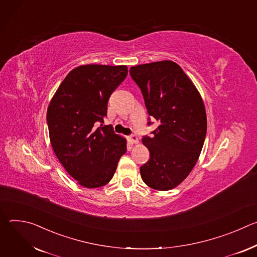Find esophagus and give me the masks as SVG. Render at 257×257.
Returning a JSON list of instances; mask_svg holds the SVG:
<instances>
[{
  "label": "esophagus",
  "instance_id": "obj_1",
  "mask_svg": "<svg viewBox=\"0 0 257 257\" xmlns=\"http://www.w3.org/2000/svg\"><path fill=\"white\" fill-rule=\"evenodd\" d=\"M129 140H130V142L132 143V144H136V143H138V138H137V136L136 135H131V136H129Z\"/></svg>",
  "mask_w": 257,
  "mask_h": 257
}]
</instances>
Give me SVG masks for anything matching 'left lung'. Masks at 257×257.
Masks as SVG:
<instances>
[{
	"mask_svg": "<svg viewBox=\"0 0 257 257\" xmlns=\"http://www.w3.org/2000/svg\"><path fill=\"white\" fill-rule=\"evenodd\" d=\"M130 75L142 92L149 115L160 123L152 137L142 138L151 158L140 167L141 178L153 189H173L187 178L201 153L207 128L203 100L173 61L133 66Z\"/></svg>",
	"mask_w": 257,
	"mask_h": 257,
	"instance_id": "1",
	"label": "left lung"
}]
</instances>
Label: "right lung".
Returning <instances> with one entry per match:
<instances>
[{
	"label": "right lung",
	"instance_id": "add662e5",
	"mask_svg": "<svg viewBox=\"0 0 257 257\" xmlns=\"http://www.w3.org/2000/svg\"><path fill=\"white\" fill-rule=\"evenodd\" d=\"M128 74L127 66L82 65L69 72L47 112L50 140L68 174L86 188L113 178L126 139L103 123L107 100Z\"/></svg>",
	"mask_w": 257,
	"mask_h": 257
}]
</instances>
